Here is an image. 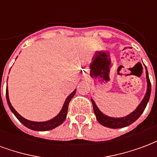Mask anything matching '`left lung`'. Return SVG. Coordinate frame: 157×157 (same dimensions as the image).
<instances>
[{
	"label": "left lung",
	"mask_w": 157,
	"mask_h": 157,
	"mask_svg": "<svg viewBox=\"0 0 157 157\" xmlns=\"http://www.w3.org/2000/svg\"><path fill=\"white\" fill-rule=\"evenodd\" d=\"M145 73H146V80H147V91L145 93L144 98L141 101V102L139 104L137 109H135L134 112H132L130 114L123 117V118H112V117H109V116L103 114L99 109L96 105L95 102L92 99V106H93V110H94V113H95L97 120L103 126L108 127V128H119L126 127L128 125H130L133 124L135 120H137L140 116L141 115L142 113L144 112L145 107L147 105L150 99V96H151V84L149 79L148 71L147 69L145 67Z\"/></svg>",
	"instance_id": "left-lung-1"
}]
</instances>
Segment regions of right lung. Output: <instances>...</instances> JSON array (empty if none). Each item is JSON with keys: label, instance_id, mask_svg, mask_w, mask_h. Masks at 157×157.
Returning <instances> with one entry per match:
<instances>
[{"label": "right lung", "instance_id": "1", "mask_svg": "<svg viewBox=\"0 0 157 157\" xmlns=\"http://www.w3.org/2000/svg\"><path fill=\"white\" fill-rule=\"evenodd\" d=\"M75 91L71 93L70 95L67 97V98L65 99V102L63 105V108L60 110V112L59 113V114L57 116H55V118H52L50 120H48V121L45 122H34V121H30V120H28L26 119L23 117L19 114L16 111L15 109H13V107L11 104L10 102V100H9L8 97V90H7V87H6V101H7V104H8L9 108L11 109L14 115L17 117V118L18 119L19 121L22 123V124L26 126L27 128H30V129H33V130H37V131H46V130H50V129H53V128L58 127L59 125H60L65 121V119L66 118V114H67V111H68V106L69 102L71 100V98L74 97V95L75 94Z\"/></svg>", "mask_w": 157, "mask_h": 157}]
</instances>
